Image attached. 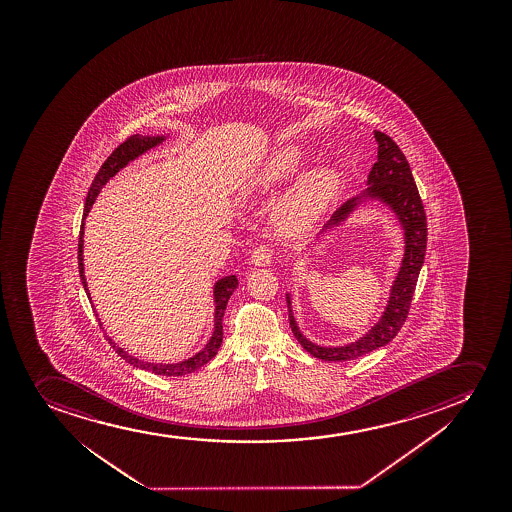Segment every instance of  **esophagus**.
<instances>
[{"instance_id":"obj_1","label":"esophagus","mask_w":512,"mask_h":512,"mask_svg":"<svg viewBox=\"0 0 512 512\" xmlns=\"http://www.w3.org/2000/svg\"><path fill=\"white\" fill-rule=\"evenodd\" d=\"M271 258H273V249L270 246L254 247L253 253H251V261L256 266L270 265Z\"/></svg>"}]
</instances>
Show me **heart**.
<instances>
[{
	"label": "heart",
	"instance_id": "1",
	"mask_svg": "<svg viewBox=\"0 0 512 512\" xmlns=\"http://www.w3.org/2000/svg\"><path fill=\"white\" fill-rule=\"evenodd\" d=\"M307 150L302 145H282L268 153L242 186L244 196H258L287 183L306 164ZM338 189V174L331 167H316L300 177L277 210L278 224L288 234H302L323 217Z\"/></svg>",
	"mask_w": 512,
	"mask_h": 512
}]
</instances>
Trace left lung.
<instances>
[{"instance_id":"1","label":"left lung","mask_w":512,"mask_h":512,"mask_svg":"<svg viewBox=\"0 0 512 512\" xmlns=\"http://www.w3.org/2000/svg\"><path fill=\"white\" fill-rule=\"evenodd\" d=\"M374 138L377 141V162L372 165V171L367 177L369 188L362 191L359 196L348 200L347 203H343L333 213L328 224L324 225L323 230L319 232L316 242L321 241L323 235L340 227L343 222H347V218L360 205H365L367 201H379L382 205L388 206L398 218L403 230V239H405V253L401 259L400 271L389 290L388 306L384 307L381 318L365 335L360 336L359 340L347 343L343 347H321L318 343L307 340L297 326L294 311H292V299L290 294H287L288 319H290L292 333L312 357L324 362L359 359L365 353L388 345L389 341L398 335L410 311L418 273L422 270L423 259H425L427 218H425V210H423L410 164L400 147L388 135H384L381 131H374Z\"/></svg>"}]
</instances>
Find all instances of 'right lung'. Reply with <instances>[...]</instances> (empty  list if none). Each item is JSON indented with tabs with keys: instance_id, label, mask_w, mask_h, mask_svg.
I'll return each mask as SVG.
<instances>
[{
	"instance_id": "1",
	"label": "right lung",
	"mask_w": 512,
	"mask_h": 512,
	"mask_svg": "<svg viewBox=\"0 0 512 512\" xmlns=\"http://www.w3.org/2000/svg\"><path fill=\"white\" fill-rule=\"evenodd\" d=\"M167 136H141L133 135L128 140L121 143L114 152L107 157L106 162L102 164L97 176H95L94 183L90 186L89 194H87V200H85V208H83V220L82 227H80V241H78V270H80V280H82L83 288L87 292V297H90L89 287H87V278H85V265H83V230H85V218L89 215L90 208L95 203V198L99 196L100 189L104 188L109 179L116 176L121 169H124L126 165L138 159L143 153H147L152 148L159 147L160 143H164ZM239 282L235 275H229V277L220 278L213 285V304H215V316H213V333L210 336V340L206 343L205 347L201 348L200 352L194 353L193 357H189L188 360L183 362H177V364H153V362H145V360L136 359L133 355L128 352H124L123 348L116 345V341H112L111 336L106 335V340H109L111 347L116 350L121 359L126 360L128 364L133 365L136 369L141 371L153 372V374H159V376L176 377L186 376L191 372L198 371L200 367L210 362V360L217 355L218 348L222 345L224 340V326H222V318H224L225 307L229 302L230 295L237 288ZM94 307V304H92ZM99 316V314H95ZM99 324L102 326V323Z\"/></svg>"
}]
</instances>
